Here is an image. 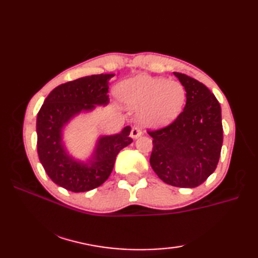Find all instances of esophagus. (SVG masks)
<instances>
[{"instance_id":"esophagus-1","label":"esophagus","mask_w":258,"mask_h":258,"mask_svg":"<svg viewBox=\"0 0 258 258\" xmlns=\"http://www.w3.org/2000/svg\"><path fill=\"white\" fill-rule=\"evenodd\" d=\"M141 134H142V130L139 127V126H134L132 131H131V138H132L133 140H136L138 138H140Z\"/></svg>"}]
</instances>
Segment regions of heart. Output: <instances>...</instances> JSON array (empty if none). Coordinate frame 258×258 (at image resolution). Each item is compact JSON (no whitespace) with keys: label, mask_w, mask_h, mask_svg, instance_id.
Masks as SVG:
<instances>
[{"label":"heart","mask_w":258,"mask_h":258,"mask_svg":"<svg viewBox=\"0 0 258 258\" xmlns=\"http://www.w3.org/2000/svg\"><path fill=\"white\" fill-rule=\"evenodd\" d=\"M116 93L126 106L141 109L139 120L147 127L168 125L183 111L186 91L177 81L146 74L120 82Z\"/></svg>","instance_id":"obj_1"}]
</instances>
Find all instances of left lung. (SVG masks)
I'll use <instances>...</instances> for the list:
<instances>
[{
	"mask_svg": "<svg viewBox=\"0 0 258 258\" xmlns=\"http://www.w3.org/2000/svg\"><path fill=\"white\" fill-rule=\"evenodd\" d=\"M186 91V104L165 127L149 131L153 138L152 168L164 183L196 187L204 183L220 161L223 145L221 105L197 80L174 72Z\"/></svg>",
	"mask_w": 258,
	"mask_h": 258,
	"instance_id": "obj_1",
	"label": "left lung"
}]
</instances>
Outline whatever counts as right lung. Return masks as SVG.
Returning <instances> with one entry per match:
<instances>
[{"label":"right lung","instance_id":"obj_1","mask_svg":"<svg viewBox=\"0 0 258 258\" xmlns=\"http://www.w3.org/2000/svg\"><path fill=\"white\" fill-rule=\"evenodd\" d=\"M115 74L85 76L55 87L37 114V154L46 174L61 187L81 193L101 186L111 175L120 150L132 143L131 127L118 134L100 136L87 162L71 156L63 143V128L82 112L109 102L108 82Z\"/></svg>","mask_w":258,"mask_h":258}]
</instances>
